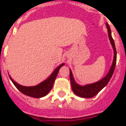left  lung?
<instances>
[{
  "instance_id": "left-lung-1",
  "label": "left lung",
  "mask_w": 126,
  "mask_h": 126,
  "mask_svg": "<svg viewBox=\"0 0 126 126\" xmlns=\"http://www.w3.org/2000/svg\"><path fill=\"white\" fill-rule=\"evenodd\" d=\"M107 29H108L109 39H110L111 45H112L113 48H114V54L112 64L110 69L109 70V73L107 74V76L104 78L102 79L101 80L98 81L97 82L92 83V84H89L84 85V86H81V85L77 84L76 83V81L74 80V77H73V75H72V71H71V70H70V79L72 91H74V93L76 95L80 96V97L92 98L93 96H95L98 92H100V91L102 90L108 84V83L109 82V81L112 76L113 73H114V71L115 69V66H116V50L114 41V40L112 37L110 28V26L107 23Z\"/></svg>"
}]
</instances>
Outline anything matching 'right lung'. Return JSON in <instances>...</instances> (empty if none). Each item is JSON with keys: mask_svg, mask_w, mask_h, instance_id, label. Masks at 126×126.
I'll return each instance as SVG.
<instances>
[{"mask_svg": "<svg viewBox=\"0 0 126 126\" xmlns=\"http://www.w3.org/2000/svg\"><path fill=\"white\" fill-rule=\"evenodd\" d=\"M64 65V64H60V66L55 69V70L50 75V76L48 78H47L46 80H45L39 84H38L36 86H23V85H21L15 82L10 76L9 77L14 85L16 87V88L23 94H26L27 96L34 97V98H41V97L46 96L50 91L51 90V89L52 88V86H53V84H54V80H55V79L58 75V71L60 70V68Z\"/></svg>", "mask_w": 126, "mask_h": 126, "instance_id": "right-lung-1", "label": "right lung"}]
</instances>
